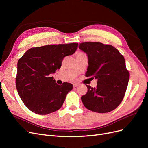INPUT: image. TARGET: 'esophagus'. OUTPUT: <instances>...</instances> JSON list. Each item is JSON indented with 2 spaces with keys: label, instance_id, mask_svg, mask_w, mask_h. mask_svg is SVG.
Here are the masks:
<instances>
[{
  "label": "esophagus",
  "instance_id": "esophagus-1",
  "mask_svg": "<svg viewBox=\"0 0 148 148\" xmlns=\"http://www.w3.org/2000/svg\"><path fill=\"white\" fill-rule=\"evenodd\" d=\"M79 85V83H73V86L74 87H77V86H78Z\"/></svg>",
  "mask_w": 148,
  "mask_h": 148
}]
</instances>
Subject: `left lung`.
I'll use <instances>...</instances> for the list:
<instances>
[{"label":"left lung","mask_w":148,"mask_h":148,"mask_svg":"<svg viewBox=\"0 0 148 148\" xmlns=\"http://www.w3.org/2000/svg\"><path fill=\"white\" fill-rule=\"evenodd\" d=\"M79 47L88 57L85 76L97 80L95 88L86 85L88 92L81 97L83 104L98 113L113 111L123 100L130 79L124 57L111 45L100 42H83Z\"/></svg>","instance_id":"1"}]
</instances>
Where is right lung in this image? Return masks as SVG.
Segmentation results:
<instances>
[{
	"label": "right lung",
	"instance_id": "obj_1",
	"mask_svg": "<svg viewBox=\"0 0 148 148\" xmlns=\"http://www.w3.org/2000/svg\"><path fill=\"white\" fill-rule=\"evenodd\" d=\"M78 45L72 43L31 48L19 59L16 88L23 103L31 111L47 115L62 106L73 86L68 82L57 85L51 74L60 68L64 57L75 52Z\"/></svg>",
	"mask_w": 148,
	"mask_h": 148
}]
</instances>
